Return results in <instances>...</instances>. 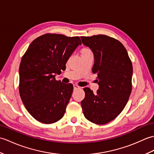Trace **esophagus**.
Masks as SVG:
<instances>
[{"label": "esophagus", "instance_id": "1", "mask_svg": "<svg viewBox=\"0 0 154 154\" xmlns=\"http://www.w3.org/2000/svg\"><path fill=\"white\" fill-rule=\"evenodd\" d=\"M73 88H74V89H80L81 87L79 86H78L77 85H74Z\"/></svg>", "mask_w": 154, "mask_h": 154}]
</instances>
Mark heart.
I'll return each instance as SVG.
<instances>
[{"instance_id":"b5f03b06","label":"heart","mask_w":154,"mask_h":154,"mask_svg":"<svg viewBox=\"0 0 154 154\" xmlns=\"http://www.w3.org/2000/svg\"><path fill=\"white\" fill-rule=\"evenodd\" d=\"M90 50H88V49H83V50H82V53H83V52H87V51H89Z\"/></svg>"}]
</instances>
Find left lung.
Instances as JSON below:
<instances>
[{
    "label": "left lung",
    "mask_w": 154,
    "mask_h": 154,
    "mask_svg": "<svg viewBox=\"0 0 154 154\" xmlns=\"http://www.w3.org/2000/svg\"><path fill=\"white\" fill-rule=\"evenodd\" d=\"M94 55L93 73L97 75L99 89L94 94L85 88L81 106L85 117L97 124L110 122L124 109L132 91V64L124 45L105 35L81 37Z\"/></svg>",
    "instance_id": "1"
}]
</instances>
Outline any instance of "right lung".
Segmentation results:
<instances>
[{"instance_id": "1", "label": "right lung", "mask_w": 154, "mask_h": 154, "mask_svg": "<svg viewBox=\"0 0 154 154\" xmlns=\"http://www.w3.org/2000/svg\"><path fill=\"white\" fill-rule=\"evenodd\" d=\"M79 37L46 34L37 38L23 55L19 68V92L35 120L52 124L63 116L73 92L71 83L55 80L78 45Z\"/></svg>"}]
</instances>
